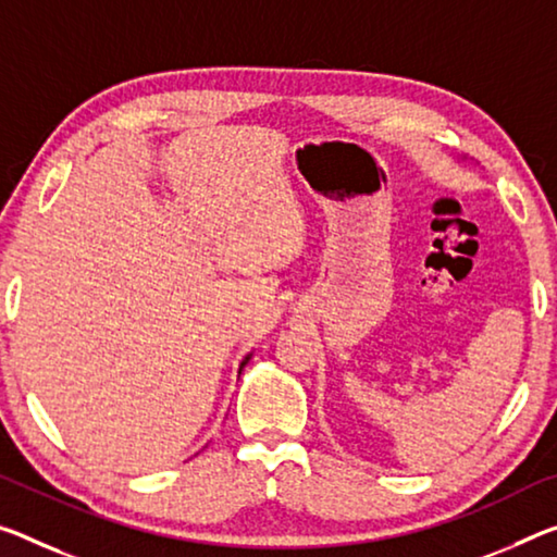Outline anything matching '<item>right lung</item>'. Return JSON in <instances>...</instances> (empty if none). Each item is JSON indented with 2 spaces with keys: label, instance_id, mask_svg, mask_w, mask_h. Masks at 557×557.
I'll return each instance as SVG.
<instances>
[{
  "label": "right lung",
  "instance_id": "1",
  "mask_svg": "<svg viewBox=\"0 0 557 557\" xmlns=\"http://www.w3.org/2000/svg\"><path fill=\"white\" fill-rule=\"evenodd\" d=\"M247 359H250V357H245V361H243V364H240V369H243V367H245V364H247Z\"/></svg>",
  "mask_w": 557,
  "mask_h": 557
}]
</instances>
